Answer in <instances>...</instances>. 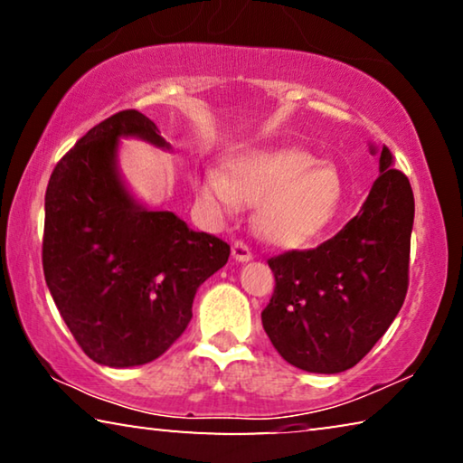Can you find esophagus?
I'll return each mask as SVG.
<instances>
[{
	"instance_id": "34e87169",
	"label": "esophagus",
	"mask_w": 463,
	"mask_h": 463,
	"mask_svg": "<svg viewBox=\"0 0 463 463\" xmlns=\"http://www.w3.org/2000/svg\"><path fill=\"white\" fill-rule=\"evenodd\" d=\"M232 258L237 261H250L253 258V253L250 247H247L243 241H234L232 243Z\"/></svg>"
}]
</instances>
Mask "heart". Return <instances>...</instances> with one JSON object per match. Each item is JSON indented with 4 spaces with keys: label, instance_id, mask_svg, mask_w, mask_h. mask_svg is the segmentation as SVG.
<instances>
[{
    "label": "heart",
    "instance_id": "1",
    "mask_svg": "<svg viewBox=\"0 0 463 463\" xmlns=\"http://www.w3.org/2000/svg\"><path fill=\"white\" fill-rule=\"evenodd\" d=\"M197 193L220 212L239 202L258 205L255 226L274 245L293 247L316 237L341 203V178L328 164H316L307 151L253 149L234 156L224 168L197 178Z\"/></svg>",
    "mask_w": 463,
    "mask_h": 463
}]
</instances>
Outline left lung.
I'll use <instances>...</instances> for the list:
<instances>
[{"instance_id":"obj_1","label":"left lung","mask_w":463,"mask_h":463,"mask_svg":"<svg viewBox=\"0 0 463 463\" xmlns=\"http://www.w3.org/2000/svg\"><path fill=\"white\" fill-rule=\"evenodd\" d=\"M378 170L360 213L333 239L268 260L276 287L261 324L295 368L318 374L354 368L403 306L413 193L408 176L392 168L389 147L378 156Z\"/></svg>"}]
</instances>
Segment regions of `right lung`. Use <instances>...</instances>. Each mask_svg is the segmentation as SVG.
<instances>
[{
	"label": "right lung",
	"mask_w": 463,
	"mask_h": 463,
	"mask_svg": "<svg viewBox=\"0 0 463 463\" xmlns=\"http://www.w3.org/2000/svg\"><path fill=\"white\" fill-rule=\"evenodd\" d=\"M120 137L170 149L147 116L124 109L80 137L45 191V282L80 349L109 368L160 357L231 255L222 239L130 195L116 165Z\"/></svg>",
	"instance_id": "add662e5"
}]
</instances>
